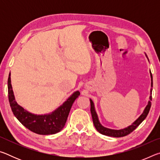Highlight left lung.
<instances>
[{
	"instance_id": "left-lung-1",
	"label": "left lung",
	"mask_w": 160,
	"mask_h": 160,
	"mask_svg": "<svg viewBox=\"0 0 160 160\" xmlns=\"http://www.w3.org/2000/svg\"><path fill=\"white\" fill-rule=\"evenodd\" d=\"M146 57L148 58L147 55L145 54ZM149 61V59H148ZM150 72V77H151V87L152 88L150 89V100L148 101V105L145 107L144 111L142 113V114L140 115L138 118L136 120H135L133 123H132L131 125L128 126L126 128H124L122 129H119V130H116V129H111V128H106V127L103 126L101 123L99 122L98 116H97V113L96 112L95 110V107H94V104L92 100L90 99V112H91V114H92V121H93V123L94 126L95 127V128L97 129V131L99 132L102 135H107V136H111V137H115V138H119V137H123L126 136V135H128L131 133V132H132L138 126L140 123H141L143 121L145 120V118L147 117V116L149 112H150V107H151V101H152V75L151 72Z\"/></svg>"
}]
</instances>
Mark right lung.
I'll use <instances>...</instances> for the list:
<instances>
[{
  "label": "right lung",
  "mask_w": 160,
  "mask_h": 160,
  "mask_svg": "<svg viewBox=\"0 0 160 160\" xmlns=\"http://www.w3.org/2000/svg\"><path fill=\"white\" fill-rule=\"evenodd\" d=\"M8 90L10 105L13 114L29 131L39 135H52L60 132L66 123L72 104L80 94L79 91L75 92L63 104L49 113L34 114L24 109L15 101L10 72L8 79Z\"/></svg>",
  "instance_id": "add662e5"
}]
</instances>
